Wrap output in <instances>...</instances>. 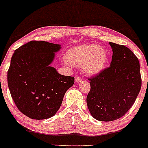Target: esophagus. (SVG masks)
I'll list each match as a JSON object with an SVG mask.
<instances>
[{"label":"esophagus","mask_w":148,"mask_h":148,"mask_svg":"<svg viewBox=\"0 0 148 148\" xmlns=\"http://www.w3.org/2000/svg\"><path fill=\"white\" fill-rule=\"evenodd\" d=\"M75 82H77V83L80 82L81 81H82V78H81L80 77H79V76H77V75L75 76Z\"/></svg>","instance_id":"esophagus-1"}]
</instances>
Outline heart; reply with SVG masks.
<instances>
[{
    "label": "heart",
    "instance_id": "heart-1",
    "mask_svg": "<svg viewBox=\"0 0 148 148\" xmlns=\"http://www.w3.org/2000/svg\"><path fill=\"white\" fill-rule=\"evenodd\" d=\"M108 52L102 46L83 44L70 48L66 52V64L80 66L87 75H96L104 69L108 61Z\"/></svg>",
    "mask_w": 148,
    "mask_h": 148
}]
</instances>
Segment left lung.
I'll return each instance as SVG.
<instances>
[{
  "instance_id": "8db88e82",
  "label": "left lung",
  "mask_w": 148,
  "mask_h": 148,
  "mask_svg": "<svg viewBox=\"0 0 148 148\" xmlns=\"http://www.w3.org/2000/svg\"><path fill=\"white\" fill-rule=\"evenodd\" d=\"M112 49L110 67L89 78L88 109L94 118L110 122L120 118L135 102L141 88L136 56L122 45L109 42Z\"/></svg>"
}]
</instances>
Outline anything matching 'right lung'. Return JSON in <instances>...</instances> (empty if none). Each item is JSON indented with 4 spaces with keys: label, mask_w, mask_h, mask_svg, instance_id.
Segmentation results:
<instances>
[{
    "label": "right lung",
    "mask_w": 148,
    "mask_h": 148,
    "mask_svg": "<svg viewBox=\"0 0 148 148\" xmlns=\"http://www.w3.org/2000/svg\"><path fill=\"white\" fill-rule=\"evenodd\" d=\"M61 45L30 41L14 51L8 71L12 98L20 112L29 118L45 119L56 113L74 77L59 74L50 66Z\"/></svg>",
    "instance_id": "obj_1"
}]
</instances>
